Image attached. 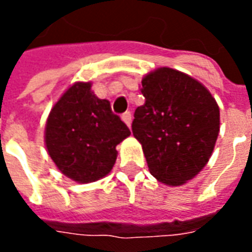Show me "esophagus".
I'll list each match as a JSON object with an SVG mask.
<instances>
[{"label":"esophagus","mask_w":252,"mask_h":252,"mask_svg":"<svg viewBox=\"0 0 252 252\" xmlns=\"http://www.w3.org/2000/svg\"><path fill=\"white\" fill-rule=\"evenodd\" d=\"M121 119H123V121L126 123V126H131V123H132L131 112H126V113H123V116H121Z\"/></svg>","instance_id":"1"}]
</instances>
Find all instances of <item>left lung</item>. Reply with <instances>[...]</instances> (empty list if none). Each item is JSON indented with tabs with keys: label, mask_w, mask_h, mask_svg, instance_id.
Segmentation results:
<instances>
[{
	"label": "left lung",
	"mask_w": 252,
	"mask_h": 252,
	"mask_svg": "<svg viewBox=\"0 0 252 252\" xmlns=\"http://www.w3.org/2000/svg\"><path fill=\"white\" fill-rule=\"evenodd\" d=\"M146 102L135 110L132 133L142 143L151 175L182 185L204 169L220 128L212 94L184 72L162 67L143 78Z\"/></svg>",
	"instance_id": "8db88e82"
}]
</instances>
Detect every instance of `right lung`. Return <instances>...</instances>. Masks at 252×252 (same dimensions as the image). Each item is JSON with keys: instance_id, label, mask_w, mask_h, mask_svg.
Segmentation results:
<instances>
[{"instance_id": "1", "label": "right lung", "mask_w": 252, "mask_h": 252, "mask_svg": "<svg viewBox=\"0 0 252 252\" xmlns=\"http://www.w3.org/2000/svg\"><path fill=\"white\" fill-rule=\"evenodd\" d=\"M90 83L78 82L54 105L46 126V146L58 169L68 178L88 184L109 173L117 158L116 146L131 135L99 99Z\"/></svg>"}]
</instances>
